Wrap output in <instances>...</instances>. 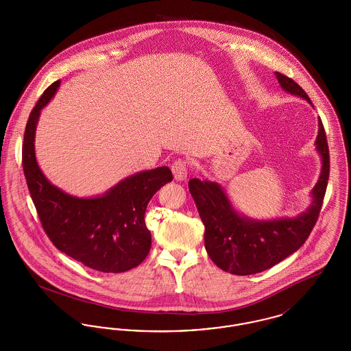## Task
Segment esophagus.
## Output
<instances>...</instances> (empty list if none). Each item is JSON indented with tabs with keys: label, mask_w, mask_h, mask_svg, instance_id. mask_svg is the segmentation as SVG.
Wrapping results in <instances>:
<instances>
[{
	"label": "esophagus",
	"mask_w": 351,
	"mask_h": 351,
	"mask_svg": "<svg viewBox=\"0 0 351 351\" xmlns=\"http://www.w3.org/2000/svg\"><path fill=\"white\" fill-rule=\"evenodd\" d=\"M171 169H172V173H173L175 180L182 182V180L186 179V175H188V163H186V160H185L184 158L176 159V160L172 163Z\"/></svg>",
	"instance_id": "obj_1"
}]
</instances>
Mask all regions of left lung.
Segmentation results:
<instances>
[{
    "instance_id": "1",
    "label": "left lung",
    "mask_w": 351,
    "mask_h": 351,
    "mask_svg": "<svg viewBox=\"0 0 351 351\" xmlns=\"http://www.w3.org/2000/svg\"><path fill=\"white\" fill-rule=\"evenodd\" d=\"M285 92L312 101L300 85L276 72ZM316 149L322 168L312 189V205L295 218L255 221L238 215L217 183L192 179L188 186L205 226V249L218 267L233 275H252L278 265L299 250L317 222L329 180V147L322 121L318 119Z\"/></svg>"
}]
</instances>
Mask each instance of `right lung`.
<instances>
[{"label":"right lung","mask_w":351,"mask_h":351,"mask_svg":"<svg viewBox=\"0 0 351 351\" xmlns=\"http://www.w3.org/2000/svg\"><path fill=\"white\" fill-rule=\"evenodd\" d=\"M60 82L43 92L34 106L22 146V167L36 213L56 249L101 272H125L141 265L151 249L145 213L151 197L168 182L169 168L138 172L102 196L79 199L46 179L36 163L34 139L40 110Z\"/></svg>","instance_id":"obj_1"}]
</instances>
